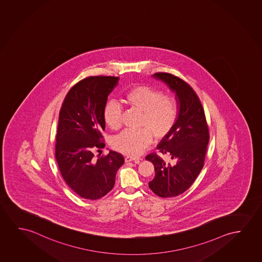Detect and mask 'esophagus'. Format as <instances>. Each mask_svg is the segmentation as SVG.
<instances>
[{
	"label": "esophagus",
	"mask_w": 262,
	"mask_h": 262,
	"mask_svg": "<svg viewBox=\"0 0 262 262\" xmlns=\"http://www.w3.org/2000/svg\"><path fill=\"white\" fill-rule=\"evenodd\" d=\"M141 161L140 158L133 157V156H127L125 157V162H129V161Z\"/></svg>",
	"instance_id": "esophagus-1"
}]
</instances>
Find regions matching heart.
Listing matches in <instances>:
<instances>
[{"label": "heart", "instance_id": "heart-1", "mask_svg": "<svg viewBox=\"0 0 262 262\" xmlns=\"http://www.w3.org/2000/svg\"><path fill=\"white\" fill-rule=\"evenodd\" d=\"M126 103L142 113L140 129H125L113 138V149L120 152L137 156L149 145L152 134L156 138L165 137L173 129L179 115L178 103L173 97L147 85L130 89L125 95ZM122 109L114 101L107 102L103 110L105 123L112 129L121 126Z\"/></svg>", "mask_w": 262, "mask_h": 262}]
</instances>
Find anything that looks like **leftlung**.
Instances as JSON below:
<instances>
[{"label":"left lung","mask_w":262,"mask_h":262,"mask_svg":"<svg viewBox=\"0 0 262 262\" xmlns=\"http://www.w3.org/2000/svg\"><path fill=\"white\" fill-rule=\"evenodd\" d=\"M152 77L164 82L175 93L179 115L173 129L157 146L169 161L156 153L146 156L155 169L149 187L160 197H176L192 185L204 166L209 129L204 110L193 89L170 73H154Z\"/></svg>","instance_id":"1"}]
</instances>
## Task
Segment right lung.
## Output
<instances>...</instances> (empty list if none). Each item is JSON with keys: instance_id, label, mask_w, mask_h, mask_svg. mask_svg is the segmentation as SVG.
I'll use <instances>...</instances> for the list:
<instances>
[{"instance_id": "add662e5", "label": "right lung", "mask_w": 262, "mask_h": 262, "mask_svg": "<svg viewBox=\"0 0 262 262\" xmlns=\"http://www.w3.org/2000/svg\"><path fill=\"white\" fill-rule=\"evenodd\" d=\"M119 77L85 78L69 91L60 108L55 158L67 185L80 197L98 200L113 189L117 171L124 163L110 150L95 158L93 149L104 148L103 110Z\"/></svg>"}]
</instances>
